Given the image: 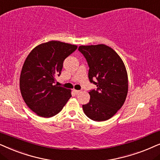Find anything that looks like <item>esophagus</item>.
<instances>
[{"label": "esophagus", "instance_id": "34e87169", "mask_svg": "<svg viewBox=\"0 0 160 160\" xmlns=\"http://www.w3.org/2000/svg\"><path fill=\"white\" fill-rule=\"evenodd\" d=\"M74 92L76 93V94H78V93H79L80 92V91H79V90H75V89H74Z\"/></svg>", "mask_w": 160, "mask_h": 160}]
</instances>
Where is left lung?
Here are the masks:
<instances>
[{"mask_svg":"<svg viewBox=\"0 0 160 160\" xmlns=\"http://www.w3.org/2000/svg\"><path fill=\"white\" fill-rule=\"evenodd\" d=\"M78 50L88 63L89 80L97 87L89 92L90 101L82 105L83 111L93 121L108 120L126 100L128 77L124 63L116 51L105 44L80 46Z\"/></svg>","mask_w":160,"mask_h":160,"instance_id":"1","label":"left lung"}]
</instances>
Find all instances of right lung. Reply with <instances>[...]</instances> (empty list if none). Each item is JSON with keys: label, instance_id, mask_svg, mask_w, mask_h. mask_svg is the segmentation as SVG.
I'll return each mask as SVG.
<instances>
[{"label": "right lung", "instance_id": "right-lung-1", "mask_svg": "<svg viewBox=\"0 0 160 160\" xmlns=\"http://www.w3.org/2000/svg\"><path fill=\"white\" fill-rule=\"evenodd\" d=\"M78 46L50 41L36 47L25 59L20 78V92L32 111L44 118L58 114L72 97L71 91L54 85L63 61Z\"/></svg>", "mask_w": 160, "mask_h": 160}]
</instances>
